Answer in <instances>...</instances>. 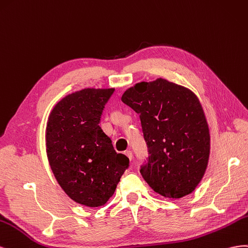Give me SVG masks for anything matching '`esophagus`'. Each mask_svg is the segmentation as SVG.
Listing matches in <instances>:
<instances>
[{
	"instance_id": "esophagus-1",
	"label": "esophagus",
	"mask_w": 248,
	"mask_h": 248,
	"mask_svg": "<svg viewBox=\"0 0 248 248\" xmlns=\"http://www.w3.org/2000/svg\"><path fill=\"white\" fill-rule=\"evenodd\" d=\"M124 155H125L126 157H128L130 160L133 159V154H132L131 151H125V152H124Z\"/></svg>"
}]
</instances>
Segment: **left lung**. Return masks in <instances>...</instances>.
Listing matches in <instances>:
<instances>
[{"instance_id": "1", "label": "left lung", "mask_w": 248, "mask_h": 248, "mask_svg": "<svg viewBox=\"0 0 248 248\" xmlns=\"http://www.w3.org/2000/svg\"><path fill=\"white\" fill-rule=\"evenodd\" d=\"M122 101L140 116L150 154L140 169L144 181L167 199L192 193L210 155L209 126L199 97L159 78L126 89Z\"/></svg>"}]
</instances>
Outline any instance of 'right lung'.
I'll list each match as a JSON object with an SVG mask.
<instances>
[{"label":"right lung","mask_w":248,"mask_h":248,"mask_svg":"<svg viewBox=\"0 0 248 248\" xmlns=\"http://www.w3.org/2000/svg\"><path fill=\"white\" fill-rule=\"evenodd\" d=\"M114 88H85L63 97L49 113L46 130L49 166L63 191L86 207L104 206L129 167L100 124Z\"/></svg>","instance_id":"obj_1"}]
</instances>
